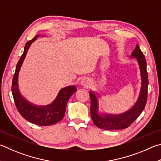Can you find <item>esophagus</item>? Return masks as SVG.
<instances>
[{"label": "esophagus", "mask_w": 161, "mask_h": 161, "mask_svg": "<svg viewBox=\"0 0 161 161\" xmlns=\"http://www.w3.org/2000/svg\"><path fill=\"white\" fill-rule=\"evenodd\" d=\"M90 82H91V81H89L88 79H84V80H82L81 81V84L82 86H88L89 84H90Z\"/></svg>", "instance_id": "34e87169"}]
</instances>
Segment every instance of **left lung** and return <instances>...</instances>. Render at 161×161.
Listing matches in <instances>:
<instances>
[{
    "label": "left lung",
    "mask_w": 161,
    "mask_h": 161,
    "mask_svg": "<svg viewBox=\"0 0 161 161\" xmlns=\"http://www.w3.org/2000/svg\"><path fill=\"white\" fill-rule=\"evenodd\" d=\"M130 58L137 59L140 69L141 80V90L138 99L133 107L124 113L113 114L99 113V99L98 94L94 91L89 92L91 99L90 113L94 124L97 127L104 130H120L129 127L142 113L146 107L148 97V77L146 69L145 56L137 44L132 52Z\"/></svg>",
    "instance_id": "1"
}]
</instances>
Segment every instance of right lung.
I'll return each mask as SVG.
<instances>
[{
    "instance_id": "obj_1",
    "label": "right lung",
    "mask_w": 161,
    "mask_h": 161,
    "mask_svg": "<svg viewBox=\"0 0 161 161\" xmlns=\"http://www.w3.org/2000/svg\"><path fill=\"white\" fill-rule=\"evenodd\" d=\"M40 36L43 37V35H37L25 44L23 53L16 65L12 82V94L17 109L24 119L31 123L45 126L55 124L63 119L68 100L77 91V88L75 86L62 88L53 102L45 106L34 104L23 97L18 86L19 72L31 44Z\"/></svg>"
}]
</instances>
